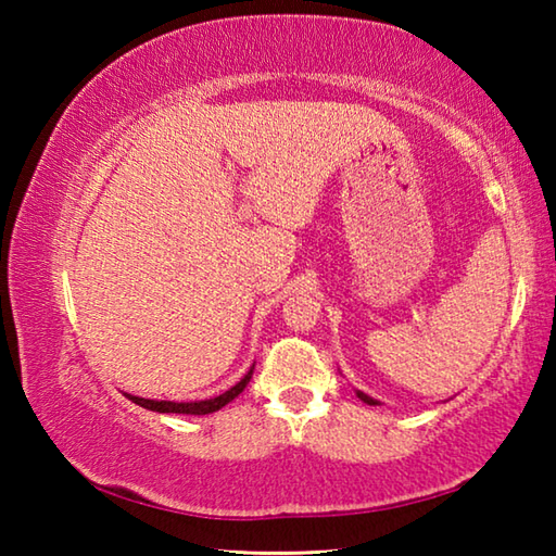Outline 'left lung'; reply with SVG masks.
I'll return each mask as SVG.
<instances>
[{
  "label": "left lung",
  "mask_w": 556,
  "mask_h": 556,
  "mask_svg": "<svg viewBox=\"0 0 556 556\" xmlns=\"http://www.w3.org/2000/svg\"><path fill=\"white\" fill-rule=\"evenodd\" d=\"M357 397H361L363 402H368V404H378L372 397H368V394H363V392H357Z\"/></svg>",
  "instance_id": "obj_1"
}]
</instances>
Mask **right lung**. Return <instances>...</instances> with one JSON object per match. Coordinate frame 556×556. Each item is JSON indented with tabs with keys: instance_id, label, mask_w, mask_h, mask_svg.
<instances>
[{
	"instance_id": "obj_1",
	"label": "right lung",
	"mask_w": 556,
	"mask_h": 556,
	"mask_svg": "<svg viewBox=\"0 0 556 556\" xmlns=\"http://www.w3.org/2000/svg\"><path fill=\"white\" fill-rule=\"evenodd\" d=\"M250 378H252V370L228 392H223L213 400H201V402H164V400L156 402V400H144V397H131V394H129V400L139 404V407L152 409V412H164V414H211V412H218L220 407H225V404L238 397V394L248 388Z\"/></svg>"
}]
</instances>
